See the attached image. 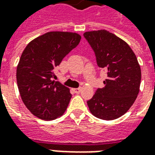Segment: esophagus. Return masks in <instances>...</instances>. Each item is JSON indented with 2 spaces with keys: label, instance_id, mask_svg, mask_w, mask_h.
<instances>
[{
  "label": "esophagus",
  "instance_id": "1",
  "mask_svg": "<svg viewBox=\"0 0 155 155\" xmlns=\"http://www.w3.org/2000/svg\"><path fill=\"white\" fill-rule=\"evenodd\" d=\"M73 91H74V93H76V94H79L80 92L81 91V88H77V89H73Z\"/></svg>",
  "mask_w": 155,
  "mask_h": 155
}]
</instances>
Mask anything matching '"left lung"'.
<instances>
[{
  "instance_id": "obj_1",
  "label": "left lung",
  "mask_w": 155,
  "mask_h": 155,
  "mask_svg": "<svg viewBox=\"0 0 155 155\" xmlns=\"http://www.w3.org/2000/svg\"><path fill=\"white\" fill-rule=\"evenodd\" d=\"M84 37L94 51L98 66L107 71L104 87L98 88L87 101L90 111L101 120L118 119L130 110L139 94L138 60L125 41L108 31L85 32Z\"/></svg>"
}]
</instances>
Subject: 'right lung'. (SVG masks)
Returning <instances> with one entry per match:
<instances>
[{
	"label": "right lung",
	"instance_id": "right-lung-1",
	"mask_svg": "<svg viewBox=\"0 0 155 155\" xmlns=\"http://www.w3.org/2000/svg\"><path fill=\"white\" fill-rule=\"evenodd\" d=\"M76 33L47 32L29 43L19 61L16 81L26 108L41 120H52L64 114L71 99L70 89L55 79L54 69L77 46Z\"/></svg>",
	"mask_w": 155,
	"mask_h": 155
}]
</instances>
